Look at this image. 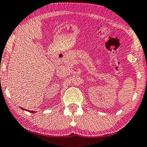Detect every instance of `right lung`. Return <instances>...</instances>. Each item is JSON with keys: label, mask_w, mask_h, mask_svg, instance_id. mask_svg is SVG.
Instances as JSON below:
<instances>
[{"label": "right lung", "mask_w": 147, "mask_h": 147, "mask_svg": "<svg viewBox=\"0 0 147 147\" xmlns=\"http://www.w3.org/2000/svg\"><path fill=\"white\" fill-rule=\"evenodd\" d=\"M31 112H32V113H34V112H33V111H31Z\"/></svg>", "instance_id": "obj_1"}]
</instances>
